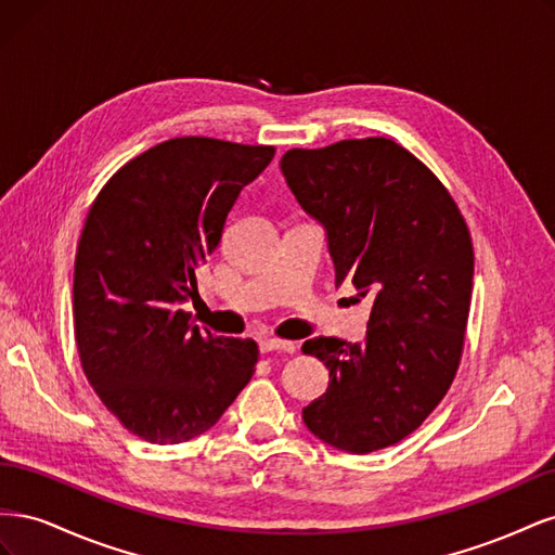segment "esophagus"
<instances>
[{
	"mask_svg": "<svg viewBox=\"0 0 555 555\" xmlns=\"http://www.w3.org/2000/svg\"><path fill=\"white\" fill-rule=\"evenodd\" d=\"M261 354H271V351H284V354H294L296 345L289 340H278V338H263L259 340Z\"/></svg>",
	"mask_w": 555,
	"mask_h": 555,
	"instance_id": "obj_1",
	"label": "esophagus"
}]
</instances>
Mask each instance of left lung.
<instances>
[{
  "mask_svg": "<svg viewBox=\"0 0 555 555\" xmlns=\"http://www.w3.org/2000/svg\"><path fill=\"white\" fill-rule=\"evenodd\" d=\"M296 201L328 233L335 284L373 300L365 343L306 340L328 367L326 393L304 410L319 440L371 453L426 422L456 377L473 298L475 251L449 190L391 139L287 150Z\"/></svg>",
  "mask_w": 555,
  "mask_h": 555,
  "instance_id": "1",
  "label": "left lung"
}]
</instances>
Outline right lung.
I'll use <instances>...</instances> for the list:
<instances>
[{"instance_id":"obj_1","label":"right lung","mask_w":555,"mask_h":555,"mask_svg":"<svg viewBox=\"0 0 555 555\" xmlns=\"http://www.w3.org/2000/svg\"><path fill=\"white\" fill-rule=\"evenodd\" d=\"M273 157V145L171 139L129 159L92 201L74 266L76 347L99 400L145 442L206 433L255 375V340L215 338L180 306L198 296V266Z\"/></svg>"}]
</instances>
